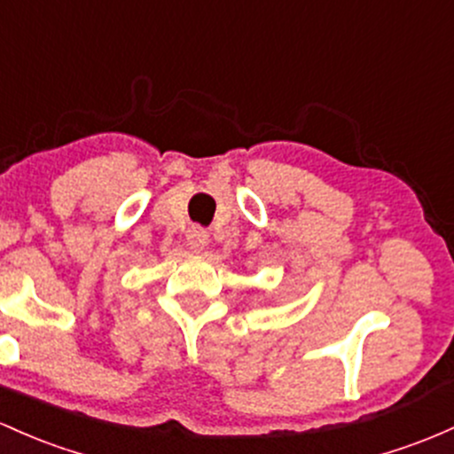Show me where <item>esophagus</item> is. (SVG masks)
<instances>
[{
    "label": "esophagus",
    "mask_w": 454,
    "mask_h": 454,
    "mask_svg": "<svg viewBox=\"0 0 454 454\" xmlns=\"http://www.w3.org/2000/svg\"><path fill=\"white\" fill-rule=\"evenodd\" d=\"M208 243V232L200 226H193L187 231V246L192 252H202Z\"/></svg>",
    "instance_id": "obj_1"
}]
</instances>
